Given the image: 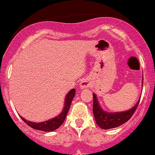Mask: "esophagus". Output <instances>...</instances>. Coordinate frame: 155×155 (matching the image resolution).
Listing matches in <instances>:
<instances>
[{
  "label": "esophagus",
  "mask_w": 155,
  "mask_h": 155,
  "mask_svg": "<svg viewBox=\"0 0 155 155\" xmlns=\"http://www.w3.org/2000/svg\"><path fill=\"white\" fill-rule=\"evenodd\" d=\"M90 82L88 81V80H86V79H84L82 80V81H81V83H80V87H81V89H85V88H87V87H90Z\"/></svg>",
  "instance_id": "1"
}]
</instances>
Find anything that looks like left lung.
<instances>
[{
  "label": "left lung",
  "instance_id": "obj_1",
  "mask_svg": "<svg viewBox=\"0 0 155 155\" xmlns=\"http://www.w3.org/2000/svg\"><path fill=\"white\" fill-rule=\"evenodd\" d=\"M142 85H143V79H142ZM93 114H94L95 120H96L98 126L104 130L117 127L126 123L127 120H129L130 117L134 114L136 108H137L139 100H140V99H139V100L137 101L136 105L133 107H132L130 109L127 110V111H116V112H108V111H105V110L102 108L99 101H98L96 95L95 93H93Z\"/></svg>",
  "mask_w": 155,
  "mask_h": 155
}]
</instances>
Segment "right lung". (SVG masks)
Returning <instances> with one entry per match:
<instances>
[{"label":"right lung","mask_w":155,"mask_h":155,"mask_svg":"<svg viewBox=\"0 0 155 155\" xmlns=\"http://www.w3.org/2000/svg\"><path fill=\"white\" fill-rule=\"evenodd\" d=\"M75 96V90L72 89L70 90L68 93L66 94V96L65 98V102H64V106L62 111L59 114V115L56 116L55 117L49 120H46V121L40 122V123H36V122H32L30 120H27L24 117H20L22 120L27 125L31 127V128L38 130H41V131L44 132H51L54 131L55 130L58 129L61 125L63 124L64 120H65L67 114L68 112L70 106H71V103L73 100V98Z\"/></svg>","instance_id":"right-lung-1"}]
</instances>
